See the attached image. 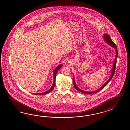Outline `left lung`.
Instances as JSON below:
<instances>
[{"instance_id":"8db88e82","label":"left lung","mask_w":130,"mask_h":130,"mask_svg":"<svg viewBox=\"0 0 130 130\" xmlns=\"http://www.w3.org/2000/svg\"><path fill=\"white\" fill-rule=\"evenodd\" d=\"M103 39L104 40V41L107 44H108L111 47H113L115 50L116 51V56H115V58L114 59L113 64L112 65V67L111 68V72H110V77L109 78V79L107 80L106 83H104L102 86L100 88H99L98 89H97V90H95L94 91H85L82 90L81 89H80L79 87L77 86L76 83H75V78H74V75H73V84H74V86L75 89L79 91V92L83 93H85V94H93L95 93L99 92V91H101V90H102V89L107 84L110 82V80L112 78L113 75H114V72L115 70V67H116V62H117V59L118 58V51H117V48L116 46V45L115 44L114 42L112 41V40L110 39V36L108 34L105 33L104 34L103 37Z\"/></svg>"}]
</instances>
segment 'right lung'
I'll use <instances>...</instances> for the list:
<instances>
[{
    "label": "right lung",
    "instance_id": "1",
    "mask_svg": "<svg viewBox=\"0 0 130 130\" xmlns=\"http://www.w3.org/2000/svg\"><path fill=\"white\" fill-rule=\"evenodd\" d=\"M62 65L63 64H59V66H58L56 68L54 72H53V84L51 86V88L48 90V91H46L45 92H44L42 93H31L33 94L37 95H42L46 94L47 93H49L50 92H51V91L53 90V89H54V87H55V80H56V74H57V73L58 72V70L60 69L61 67H62Z\"/></svg>",
    "mask_w": 130,
    "mask_h": 130
}]
</instances>
